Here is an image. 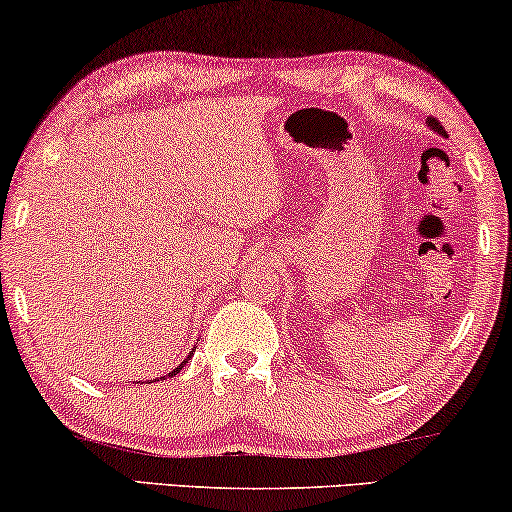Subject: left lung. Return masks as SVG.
Masks as SVG:
<instances>
[{"instance_id":"8db88e82","label":"left lung","mask_w":512,"mask_h":512,"mask_svg":"<svg viewBox=\"0 0 512 512\" xmlns=\"http://www.w3.org/2000/svg\"><path fill=\"white\" fill-rule=\"evenodd\" d=\"M428 126H430V129H433V131H437V134L447 136V131H444V126H442L440 122H437L435 117H428Z\"/></svg>"}]
</instances>
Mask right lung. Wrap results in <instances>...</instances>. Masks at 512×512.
Listing matches in <instances>:
<instances>
[{"label":"right lung","instance_id":"1","mask_svg":"<svg viewBox=\"0 0 512 512\" xmlns=\"http://www.w3.org/2000/svg\"><path fill=\"white\" fill-rule=\"evenodd\" d=\"M178 371H181V367H176L174 371H171V376H176V374H178Z\"/></svg>","mask_w":512,"mask_h":512}]
</instances>
